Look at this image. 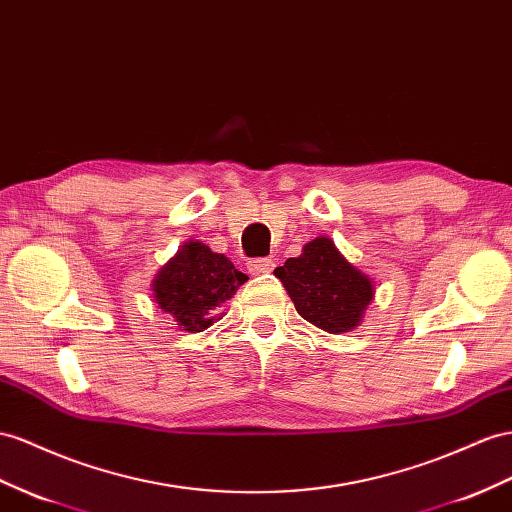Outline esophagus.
Segmentation results:
<instances>
[{"mask_svg": "<svg viewBox=\"0 0 512 512\" xmlns=\"http://www.w3.org/2000/svg\"><path fill=\"white\" fill-rule=\"evenodd\" d=\"M246 268H248V272H251V274H268V272L274 270V261L268 259V257H264V259H251V261H248Z\"/></svg>", "mask_w": 512, "mask_h": 512, "instance_id": "obj_1", "label": "esophagus"}]
</instances>
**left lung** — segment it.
Instances as JSON below:
<instances>
[{"instance_id": "8db88e82", "label": "left lung", "mask_w": 512, "mask_h": 512, "mask_svg": "<svg viewBox=\"0 0 512 512\" xmlns=\"http://www.w3.org/2000/svg\"><path fill=\"white\" fill-rule=\"evenodd\" d=\"M296 311L326 333H348L359 326L374 298L368 274L337 251L331 238H316L303 253L274 270Z\"/></svg>"}]
</instances>
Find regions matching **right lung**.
Masks as SVG:
<instances>
[{
    "instance_id": "obj_1",
    "label": "right lung",
    "mask_w": 512,
    "mask_h": 512,
    "mask_svg": "<svg viewBox=\"0 0 512 512\" xmlns=\"http://www.w3.org/2000/svg\"><path fill=\"white\" fill-rule=\"evenodd\" d=\"M248 277L203 242H186L153 279V298L170 313L181 331L201 333L216 320L220 307Z\"/></svg>"
}]
</instances>
